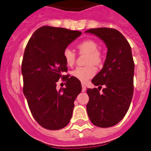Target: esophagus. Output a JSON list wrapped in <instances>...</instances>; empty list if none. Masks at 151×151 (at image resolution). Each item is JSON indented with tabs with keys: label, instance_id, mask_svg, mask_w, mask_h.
Wrapping results in <instances>:
<instances>
[{
	"label": "esophagus",
	"instance_id": "34e87169",
	"mask_svg": "<svg viewBox=\"0 0 151 151\" xmlns=\"http://www.w3.org/2000/svg\"><path fill=\"white\" fill-rule=\"evenodd\" d=\"M81 86H82V91H83V92H84V91H86V85H85L84 83H82Z\"/></svg>",
	"mask_w": 151,
	"mask_h": 151
}]
</instances>
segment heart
Instances as JSON below:
<instances>
[{"instance_id":"obj_1","label":"heart","mask_w":151,"mask_h":151,"mask_svg":"<svg viewBox=\"0 0 151 151\" xmlns=\"http://www.w3.org/2000/svg\"><path fill=\"white\" fill-rule=\"evenodd\" d=\"M80 53L87 54V60L85 67H77L71 72L73 78L82 82H86L91 78L96 73L95 67L92 65L99 66L102 62V55L99 51V44L93 40H86L80 42L77 46ZM66 64L68 67H73L75 63L76 54L70 49H65L63 53Z\"/></svg>"}]
</instances>
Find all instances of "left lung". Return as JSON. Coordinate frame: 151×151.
<instances>
[{"label":"left lung","instance_id":"obj_1","mask_svg":"<svg viewBox=\"0 0 151 151\" xmlns=\"http://www.w3.org/2000/svg\"><path fill=\"white\" fill-rule=\"evenodd\" d=\"M85 32L95 34L108 48L103 67L91 81L99 88L87 89L88 115L95 126L113 127L127 114L133 98L134 62L130 45L116 29L98 28ZM101 85L105 88L100 93Z\"/></svg>","mask_w":151,"mask_h":151}]
</instances>
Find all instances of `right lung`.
Here are the masks:
<instances>
[{
  "mask_svg": "<svg viewBox=\"0 0 151 151\" xmlns=\"http://www.w3.org/2000/svg\"><path fill=\"white\" fill-rule=\"evenodd\" d=\"M81 32L42 26L33 33L22 63L23 93L35 121L43 128L56 130L69 123L74 100L81 91L79 80L70 75L63 51ZM61 78L66 88L56 90Z\"/></svg>",
  "mask_w": 151,
  "mask_h": 151,
  "instance_id": "obj_1",
  "label": "right lung"
}]
</instances>
